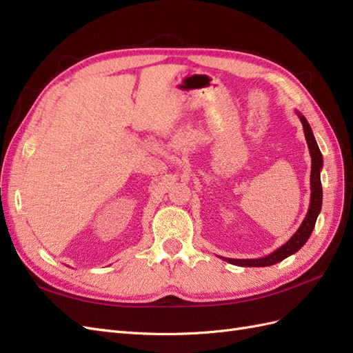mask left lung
<instances>
[{"label":"left lung","instance_id":"obj_1","mask_svg":"<svg viewBox=\"0 0 353 353\" xmlns=\"http://www.w3.org/2000/svg\"><path fill=\"white\" fill-rule=\"evenodd\" d=\"M299 119H301L303 125V132L306 143L309 147V154H311L312 159V169H311V203H309V209L303 222L301 223V227L294 232V236L288 240L285 244H283L281 248L274 250L268 256L261 259H231V258H222L223 261H227L228 263L237 265V266H271L284 261L288 256L294 254L299 249H302L307 239L311 237V234L314 231L316 218L321 212L323 206V187H321V169H323V154L319 152V147L316 144L315 137L312 134L311 125L307 123L305 119V116L296 112Z\"/></svg>","mask_w":353,"mask_h":353}]
</instances>
